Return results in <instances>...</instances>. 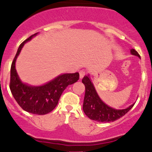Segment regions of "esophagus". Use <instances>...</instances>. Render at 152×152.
Instances as JSON below:
<instances>
[{"mask_svg": "<svg viewBox=\"0 0 152 152\" xmlns=\"http://www.w3.org/2000/svg\"><path fill=\"white\" fill-rule=\"evenodd\" d=\"M85 74H86V72H85V71L83 70H80V72H79V75H80V78H83V77H84Z\"/></svg>", "mask_w": 152, "mask_h": 152, "instance_id": "obj_1", "label": "esophagus"}]
</instances>
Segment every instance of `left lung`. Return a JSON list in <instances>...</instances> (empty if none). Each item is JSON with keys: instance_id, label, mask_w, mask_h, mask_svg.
Returning <instances> with one entry per match:
<instances>
[{"instance_id": "left-lung-1", "label": "left lung", "mask_w": 152, "mask_h": 152, "mask_svg": "<svg viewBox=\"0 0 152 152\" xmlns=\"http://www.w3.org/2000/svg\"><path fill=\"white\" fill-rule=\"evenodd\" d=\"M131 53L133 55L140 57L138 52L134 49H131ZM82 83L85 86V96L83 100V110L84 113L90 119L100 122H114L125 115L134 104L123 110H115L105 104L100 99L93 84L88 76H84Z\"/></svg>"}]
</instances>
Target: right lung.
Returning a JSON list of instances; mask_svg holds the SVG:
<instances>
[{"label": "right lung", "instance_id": "obj_1", "mask_svg": "<svg viewBox=\"0 0 152 152\" xmlns=\"http://www.w3.org/2000/svg\"><path fill=\"white\" fill-rule=\"evenodd\" d=\"M37 34L24 40L18 48L10 70V88L14 99L24 110L37 115H45L53 110L57 105L62 93L69 85L79 79L77 72L64 74L41 86H31L24 84L18 77L15 69V61L24 43Z\"/></svg>", "mask_w": 152, "mask_h": 152}]
</instances>
